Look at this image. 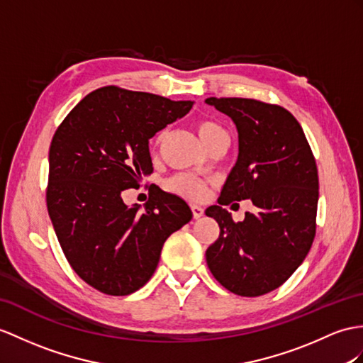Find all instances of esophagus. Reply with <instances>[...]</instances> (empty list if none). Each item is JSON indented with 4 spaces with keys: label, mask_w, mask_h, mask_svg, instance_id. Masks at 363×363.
<instances>
[{
    "label": "esophagus",
    "mask_w": 363,
    "mask_h": 363,
    "mask_svg": "<svg viewBox=\"0 0 363 363\" xmlns=\"http://www.w3.org/2000/svg\"><path fill=\"white\" fill-rule=\"evenodd\" d=\"M191 209H192V216H194V218H200L203 214H205V209H203L201 206H199V205H192L191 206Z\"/></svg>",
    "instance_id": "34e87169"
}]
</instances>
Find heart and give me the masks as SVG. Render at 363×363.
Instances as JSON below:
<instances>
[{
	"label": "heart",
	"mask_w": 363,
	"mask_h": 363,
	"mask_svg": "<svg viewBox=\"0 0 363 363\" xmlns=\"http://www.w3.org/2000/svg\"><path fill=\"white\" fill-rule=\"evenodd\" d=\"M196 129L199 132V137L201 138V141L205 145H208L209 141H212L220 135H226L225 129L214 120H200V121H197ZM163 137H164V132H160V134L155 137L154 145L155 146L160 145ZM169 188H171V191L180 194V196L194 199V200L201 199L203 194H205V184H203L197 179V177H194L191 174H179V175L172 177L169 182Z\"/></svg>",
	"instance_id": "b5f03b06"
}]
</instances>
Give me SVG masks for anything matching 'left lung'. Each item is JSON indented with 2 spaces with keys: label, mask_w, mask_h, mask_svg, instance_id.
Returning <instances> with one entry per match:
<instances>
[{
  "label": "left lung",
  "mask_w": 363,
  "mask_h": 363,
  "mask_svg": "<svg viewBox=\"0 0 363 363\" xmlns=\"http://www.w3.org/2000/svg\"><path fill=\"white\" fill-rule=\"evenodd\" d=\"M205 101L231 117L238 132V158L218 203L250 198L256 206L243 223L219 205L206 209L220 226L206 263L228 291L257 297L284 285L311 248L319 201L315 160L302 126L281 106L216 96Z\"/></svg>",
  "instance_id": "8db88e82"
}]
</instances>
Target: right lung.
I'll use <instances>...</instances> for the list:
<instances>
[{
    "mask_svg": "<svg viewBox=\"0 0 363 363\" xmlns=\"http://www.w3.org/2000/svg\"><path fill=\"white\" fill-rule=\"evenodd\" d=\"M192 104L101 87L67 113L52 138L49 217L70 267L100 293H135L152 277L166 238L192 218L186 201L155 184L143 209L121 199L152 172L149 138Z\"/></svg>",
    "mask_w": 363,
    "mask_h": 363,
    "instance_id": "1",
    "label": "right lung"
}]
</instances>
